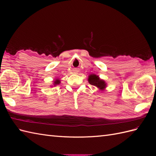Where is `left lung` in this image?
Here are the masks:
<instances>
[{
  "mask_svg": "<svg viewBox=\"0 0 156 156\" xmlns=\"http://www.w3.org/2000/svg\"><path fill=\"white\" fill-rule=\"evenodd\" d=\"M88 83L92 84V85L96 87L99 89L101 90H103L107 87V84L104 80L100 79L99 76H98V75L95 74L90 75L88 76Z\"/></svg>",
  "mask_w": 156,
  "mask_h": 156,
  "instance_id": "obj_1",
  "label": "left lung"
}]
</instances>
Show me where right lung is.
<instances>
[{
    "instance_id": "right-lung-1",
    "label": "right lung",
    "mask_w": 156,
    "mask_h": 156,
    "mask_svg": "<svg viewBox=\"0 0 156 156\" xmlns=\"http://www.w3.org/2000/svg\"><path fill=\"white\" fill-rule=\"evenodd\" d=\"M60 83V81L59 79H56L55 81H54V83H53V84H54V86H56V85H57V84H59Z\"/></svg>"
}]
</instances>
